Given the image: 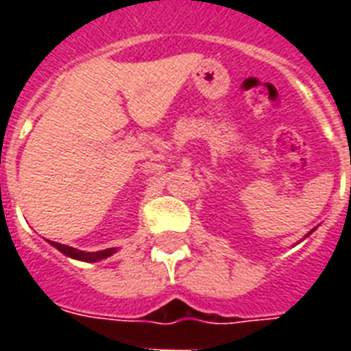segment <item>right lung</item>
Returning <instances> with one entry per match:
<instances>
[{
    "label": "right lung",
    "mask_w": 351,
    "mask_h": 351,
    "mask_svg": "<svg viewBox=\"0 0 351 351\" xmlns=\"http://www.w3.org/2000/svg\"><path fill=\"white\" fill-rule=\"evenodd\" d=\"M56 250H60L63 255L71 256V258H76V261H84V262H98V261H104L107 256H111L112 253H117L114 247L111 250H104V251H95V253H87V251H80V250H74V247H69V245H63V244H58V242H51Z\"/></svg>",
    "instance_id": "obj_1"
}]
</instances>
